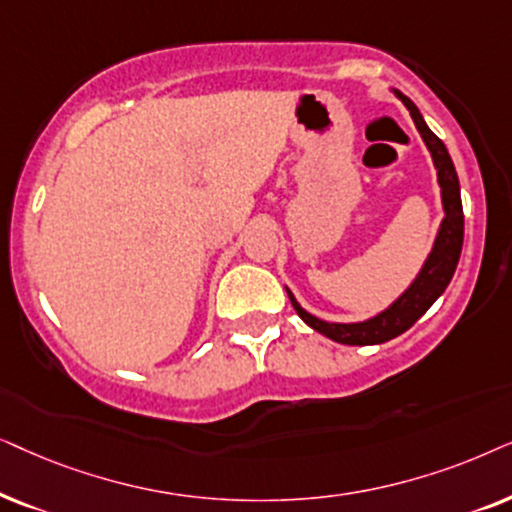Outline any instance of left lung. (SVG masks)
Segmentation results:
<instances>
[{"instance_id": "obj_1", "label": "left lung", "mask_w": 512, "mask_h": 512, "mask_svg": "<svg viewBox=\"0 0 512 512\" xmlns=\"http://www.w3.org/2000/svg\"><path fill=\"white\" fill-rule=\"evenodd\" d=\"M393 95L398 100H403V105L410 109V117L414 119V126L424 140L428 152H431L435 173H438V185H440V201H442V217L438 234H435L433 248L428 252V257L421 264L419 274L414 276V281L386 306L384 311H379L377 316L356 320V323H335V320H323L313 316L297 302V297L292 295V290L285 285L292 306H295L297 316L304 320L306 325L313 330L325 335L327 339L339 344L349 346H372V344H384L388 339L403 335L405 330L417 323L424 313L431 309L435 299H438L445 288L452 281L456 264L461 257V245H463V208H461V187L459 177H456L452 156H449L445 142L435 135L431 128L426 126L424 117H421L419 107L403 95L400 91L391 88Z\"/></svg>"}]
</instances>
